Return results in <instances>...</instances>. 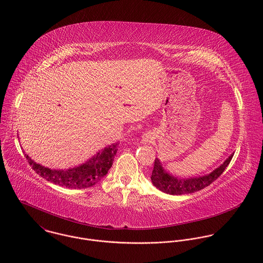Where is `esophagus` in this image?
<instances>
[{
	"instance_id": "esophagus-1",
	"label": "esophagus",
	"mask_w": 263,
	"mask_h": 263,
	"mask_svg": "<svg viewBox=\"0 0 263 263\" xmlns=\"http://www.w3.org/2000/svg\"><path fill=\"white\" fill-rule=\"evenodd\" d=\"M155 140V137H154V134L148 132L146 134H144V136L142 137V144H152L153 141Z\"/></svg>"
}]
</instances>
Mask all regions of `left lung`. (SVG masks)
<instances>
[{"instance_id":"obj_1","label":"left lung","mask_w":263,"mask_h":263,"mask_svg":"<svg viewBox=\"0 0 263 263\" xmlns=\"http://www.w3.org/2000/svg\"><path fill=\"white\" fill-rule=\"evenodd\" d=\"M232 158H233V154L229 156V158L220 167L216 168L213 172L206 175L199 176V177H190V178H178L170 174L164 169L160 160L156 158L151 180L155 187L168 194L181 195V194L192 193L209 186L218 177H220L221 174L225 171L226 167L231 162Z\"/></svg>"}]
</instances>
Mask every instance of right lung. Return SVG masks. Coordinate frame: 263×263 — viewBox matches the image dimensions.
I'll return each instance as SVG.
<instances>
[{
    "mask_svg": "<svg viewBox=\"0 0 263 263\" xmlns=\"http://www.w3.org/2000/svg\"><path fill=\"white\" fill-rule=\"evenodd\" d=\"M118 145L119 143H115L107 146L85 163L69 169H50L34 162L27 154L25 157L32 169L47 181L63 187L82 189L95 185L107 174L112 166Z\"/></svg>",
    "mask_w": 263,
    "mask_h": 263,
    "instance_id": "add662e5",
    "label": "right lung"
}]
</instances>
